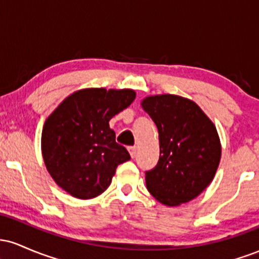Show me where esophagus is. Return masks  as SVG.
I'll return each mask as SVG.
<instances>
[{
    "mask_svg": "<svg viewBox=\"0 0 259 259\" xmlns=\"http://www.w3.org/2000/svg\"><path fill=\"white\" fill-rule=\"evenodd\" d=\"M127 150H129V153L130 156H132V158H134V157L136 156V152H138V148H136V146H130Z\"/></svg>",
    "mask_w": 259,
    "mask_h": 259,
    "instance_id": "obj_1",
    "label": "esophagus"
}]
</instances>
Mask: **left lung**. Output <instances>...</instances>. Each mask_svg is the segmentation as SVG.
<instances>
[{
	"label": "left lung",
	"instance_id": "obj_1",
	"mask_svg": "<svg viewBox=\"0 0 259 259\" xmlns=\"http://www.w3.org/2000/svg\"><path fill=\"white\" fill-rule=\"evenodd\" d=\"M141 106L159 136V160L146 171L147 190L169 207L194 200L212 183L221 162L215 125L194 101L177 95L148 96Z\"/></svg>",
	"mask_w": 259,
	"mask_h": 259
}]
</instances>
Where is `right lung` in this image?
<instances>
[{
	"label": "right lung",
	"instance_id": "1",
	"mask_svg": "<svg viewBox=\"0 0 259 259\" xmlns=\"http://www.w3.org/2000/svg\"><path fill=\"white\" fill-rule=\"evenodd\" d=\"M135 91L82 89L73 92L44 124L41 151L52 179L80 200L97 197L115 169L130 159L115 142L109 120L135 100Z\"/></svg>",
	"mask_w": 259,
	"mask_h": 259
}]
</instances>
